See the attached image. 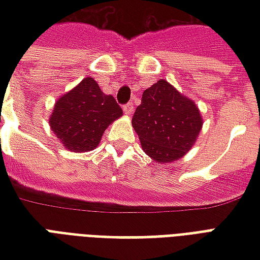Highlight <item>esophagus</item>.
Segmentation results:
<instances>
[{
	"instance_id": "34e87169",
	"label": "esophagus",
	"mask_w": 260,
	"mask_h": 260,
	"mask_svg": "<svg viewBox=\"0 0 260 260\" xmlns=\"http://www.w3.org/2000/svg\"><path fill=\"white\" fill-rule=\"evenodd\" d=\"M124 113L126 115H131V114L134 113V104L132 103H126L124 106Z\"/></svg>"
}]
</instances>
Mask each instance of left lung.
Here are the masks:
<instances>
[{
	"label": "left lung",
	"instance_id": "1",
	"mask_svg": "<svg viewBox=\"0 0 260 260\" xmlns=\"http://www.w3.org/2000/svg\"><path fill=\"white\" fill-rule=\"evenodd\" d=\"M132 125L146 154L157 163H171L185 154L202 128L195 103L160 79L142 94Z\"/></svg>",
	"mask_w": 260,
	"mask_h": 260
}]
</instances>
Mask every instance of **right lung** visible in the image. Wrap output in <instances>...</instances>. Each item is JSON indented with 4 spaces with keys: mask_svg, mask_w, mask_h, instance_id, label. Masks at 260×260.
<instances>
[{
    "mask_svg": "<svg viewBox=\"0 0 260 260\" xmlns=\"http://www.w3.org/2000/svg\"><path fill=\"white\" fill-rule=\"evenodd\" d=\"M122 115L111 94H104L93 78H85L75 89L59 97L50 126L71 152H89L99 145L104 131Z\"/></svg>",
    "mask_w": 260,
    "mask_h": 260,
    "instance_id": "right-lung-1",
    "label": "right lung"
}]
</instances>
